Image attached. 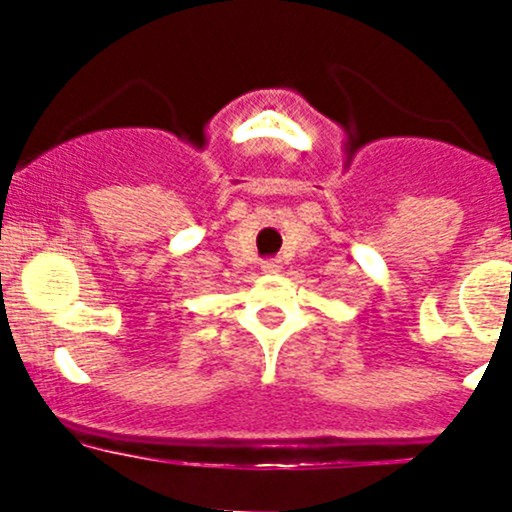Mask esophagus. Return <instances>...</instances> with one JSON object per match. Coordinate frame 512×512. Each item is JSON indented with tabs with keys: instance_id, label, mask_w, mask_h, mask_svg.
<instances>
[{
	"instance_id": "34e87169",
	"label": "esophagus",
	"mask_w": 512,
	"mask_h": 512,
	"mask_svg": "<svg viewBox=\"0 0 512 512\" xmlns=\"http://www.w3.org/2000/svg\"><path fill=\"white\" fill-rule=\"evenodd\" d=\"M262 272H265V275H280L282 262L280 260H265L262 262Z\"/></svg>"
}]
</instances>
